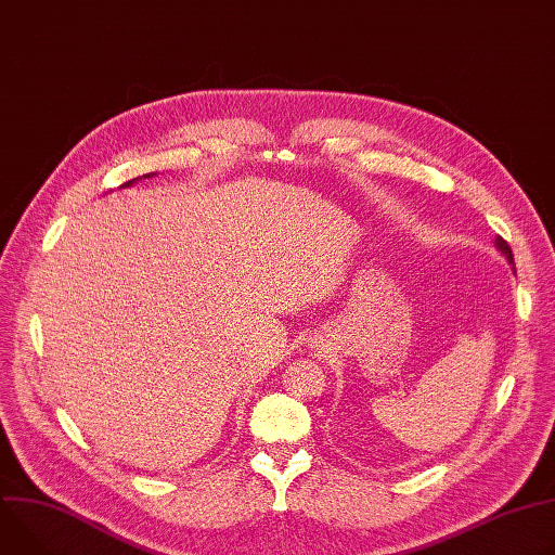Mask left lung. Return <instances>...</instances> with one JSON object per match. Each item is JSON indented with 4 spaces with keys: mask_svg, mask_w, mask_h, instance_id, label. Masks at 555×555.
<instances>
[{
    "mask_svg": "<svg viewBox=\"0 0 555 555\" xmlns=\"http://www.w3.org/2000/svg\"><path fill=\"white\" fill-rule=\"evenodd\" d=\"M496 248L505 255V259L509 261V266L514 268V255H512V248H509V244L503 240V236H496Z\"/></svg>",
    "mask_w": 555,
    "mask_h": 555,
    "instance_id": "8db88e82",
    "label": "left lung"
}]
</instances>
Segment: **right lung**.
<instances>
[{
	"mask_svg": "<svg viewBox=\"0 0 555 555\" xmlns=\"http://www.w3.org/2000/svg\"><path fill=\"white\" fill-rule=\"evenodd\" d=\"M144 178H151V176H149V173H146V176H144ZM133 182H135V180H129V182H125V184H122V189H125V186H131V184H133Z\"/></svg>",
	"mask_w": 555,
	"mask_h": 555,
	"instance_id": "obj_1",
	"label": "right lung"
}]
</instances>
